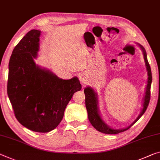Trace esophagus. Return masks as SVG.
<instances>
[{"label":"esophagus","mask_w":160,"mask_h":160,"mask_svg":"<svg viewBox=\"0 0 160 160\" xmlns=\"http://www.w3.org/2000/svg\"><path fill=\"white\" fill-rule=\"evenodd\" d=\"M79 79H80V81L82 83V84H84V83L85 82V77L84 75H83L82 74H80L79 75Z\"/></svg>","instance_id":"34e87169"}]
</instances>
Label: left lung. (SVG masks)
I'll return each mask as SVG.
<instances>
[{
  "label": "left lung",
  "mask_w": 160,
  "mask_h": 160,
  "mask_svg": "<svg viewBox=\"0 0 160 160\" xmlns=\"http://www.w3.org/2000/svg\"><path fill=\"white\" fill-rule=\"evenodd\" d=\"M138 45L140 47L141 50H142L143 52V56L144 62H145L146 65V69L148 71V84H147L146 87V91H145V95L143 99V106L142 109L138 117V118L131 124L130 125H129L127 128L124 129H112L109 127L105 122L102 120V118L100 115V112H99L98 109V95L92 88L87 87L84 90V92L85 95V106L86 109L88 111V119L90 122L91 125H92L94 128H95L98 131L100 132L105 133V134H110V135H115V134H118L122 132L128 130L132 125H133L137 121H138L139 118L142 116L143 114L145 112L147 108L148 107L149 100H150V88H151V83H152V72H151V68L149 66V64L148 60V58H147V53L144 48H143L142 45L138 44Z\"/></svg>",
  "instance_id": "1"
}]
</instances>
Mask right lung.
Listing matches in <instances>:
<instances>
[{"mask_svg":"<svg viewBox=\"0 0 160 160\" xmlns=\"http://www.w3.org/2000/svg\"><path fill=\"white\" fill-rule=\"evenodd\" d=\"M40 35V30H31L12 50L7 92L22 125L37 132H48L59 125L73 94L82 86L77 77L63 80L35 64Z\"/></svg>","mask_w":160,"mask_h":160,"instance_id":"add662e5","label":"right lung"}]
</instances>
